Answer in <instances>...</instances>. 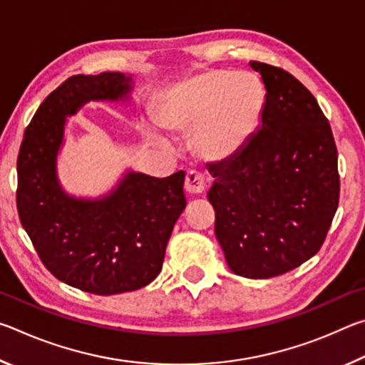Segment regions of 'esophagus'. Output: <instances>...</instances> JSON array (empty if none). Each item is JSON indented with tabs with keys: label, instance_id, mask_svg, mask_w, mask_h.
Returning a JSON list of instances; mask_svg holds the SVG:
<instances>
[{
	"label": "esophagus",
	"instance_id": "esophagus-1",
	"mask_svg": "<svg viewBox=\"0 0 365 365\" xmlns=\"http://www.w3.org/2000/svg\"><path fill=\"white\" fill-rule=\"evenodd\" d=\"M185 190L190 195H202L206 191V177L197 170H190L185 178Z\"/></svg>",
	"mask_w": 365,
	"mask_h": 365
}]
</instances>
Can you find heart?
<instances>
[{
	"mask_svg": "<svg viewBox=\"0 0 365 365\" xmlns=\"http://www.w3.org/2000/svg\"><path fill=\"white\" fill-rule=\"evenodd\" d=\"M264 90L251 73L206 72L168 90L154 120L172 133L196 132V145L209 159L233 156L255 132ZM153 138L164 143L160 137Z\"/></svg>",
	"mask_w": 365,
	"mask_h": 365,
	"instance_id": "1",
	"label": "heart"
}]
</instances>
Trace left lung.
<instances>
[{
	"mask_svg": "<svg viewBox=\"0 0 365 365\" xmlns=\"http://www.w3.org/2000/svg\"><path fill=\"white\" fill-rule=\"evenodd\" d=\"M265 101L261 125L233 156L209 164L215 238L233 274L270 279L320 250L338 207V153L329 120L299 80L251 61Z\"/></svg>",
	"mask_w": 365,
	"mask_h": 365,
	"instance_id": "obj_1",
	"label": "left lung"
}]
</instances>
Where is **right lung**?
I'll use <instances>...</instances> for the list:
<instances>
[{"label": "right lung", "mask_w": 365, "mask_h": 365, "mask_svg": "<svg viewBox=\"0 0 365 365\" xmlns=\"http://www.w3.org/2000/svg\"><path fill=\"white\" fill-rule=\"evenodd\" d=\"M133 77L122 72L73 76L36 109L17 158V211L45 267L58 280L93 294L146 287L163 269L165 246L187 200L185 172L165 178L127 169L98 197L63 188L58 156L67 117L86 103H127Z\"/></svg>", "instance_id": "add662e5"}]
</instances>
